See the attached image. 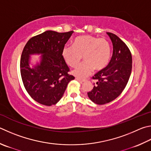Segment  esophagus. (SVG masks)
Wrapping results in <instances>:
<instances>
[{
	"mask_svg": "<svg viewBox=\"0 0 151 151\" xmlns=\"http://www.w3.org/2000/svg\"><path fill=\"white\" fill-rule=\"evenodd\" d=\"M75 79H76V81H78V82H79V83H84V82H85V81H85V80H81V79H80V78H77V77H76V78H75Z\"/></svg>",
	"mask_w": 151,
	"mask_h": 151,
	"instance_id": "obj_1",
	"label": "esophagus"
}]
</instances>
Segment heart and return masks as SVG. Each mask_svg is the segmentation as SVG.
I'll use <instances>...</instances> for the list:
<instances>
[{"instance_id": "b5f03b06", "label": "heart", "mask_w": 151, "mask_h": 151, "mask_svg": "<svg viewBox=\"0 0 151 151\" xmlns=\"http://www.w3.org/2000/svg\"><path fill=\"white\" fill-rule=\"evenodd\" d=\"M62 57L68 66H77L82 58L84 61L73 71L74 75L85 78L95 68L100 70L108 65L111 57V46L104 38L86 35L76 37L73 46L65 45L62 49Z\"/></svg>"}]
</instances>
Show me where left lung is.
Returning a JSON list of instances; mask_svg holds the SVG:
<instances>
[{"instance_id": "left-lung-1", "label": "left lung", "mask_w": 151, "mask_h": 151, "mask_svg": "<svg viewBox=\"0 0 151 151\" xmlns=\"http://www.w3.org/2000/svg\"><path fill=\"white\" fill-rule=\"evenodd\" d=\"M107 34L113 45L111 59L108 66L93 76L97 80L96 85L88 92L90 99L98 105L110 102L121 94L132 70V57L127 46L116 35Z\"/></svg>"}]
</instances>
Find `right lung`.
Listing matches in <instances>:
<instances>
[{"instance_id":"right-lung-1","label":"right lung","mask_w":151,"mask_h":151,"mask_svg":"<svg viewBox=\"0 0 151 151\" xmlns=\"http://www.w3.org/2000/svg\"><path fill=\"white\" fill-rule=\"evenodd\" d=\"M73 32L49 30L32 37L24 47L20 59L22 79L26 91L37 102L48 106L56 104L68 83L75 79L67 73L69 68L61 55ZM34 54L41 57L32 64L30 56Z\"/></svg>"}]
</instances>
